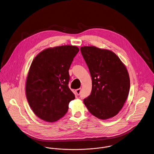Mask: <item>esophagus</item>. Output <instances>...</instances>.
I'll return each mask as SVG.
<instances>
[{"label":"esophagus","instance_id":"esophagus-1","mask_svg":"<svg viewBox=\"0 0 154 154\" xmlns=\"http://www.w3.org/2000/svg\"><path fill=\"white\" fill-rule=\"evenodd\" d=\"M75 92L77 94V95H80L81 93V89L79 88V89H77L75 90Z\"/></svg>","mask_w":154,"mask_h":154}]
</instances>
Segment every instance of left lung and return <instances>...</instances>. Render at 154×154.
<instances>
[{"instance_id":"8db88e82","label":"left lung","mask_w":154,"mask_h":154,"mask_svg":"<svg viewBox=\"0 0 154 154\" xmlns=\"http://www.w3.org/2000/svg\"><path fill=\"white\" fill-rule=\"evenodd\" d=\"M92 77L91 95L84 99L89 111L96 117L107 119L122 108L130 89L128 70L116 54L94 46L80 48Z\"/></svg>"}]
</instances>
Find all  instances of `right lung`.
<instances>
[{"label": "right lung", "mask_w": 154, "mask_h": 154, "mask_svg": "<svg viewBox=\"0 0 154 154\" xmlns=\"http://www.w3.org/2000/svg\"><path fill=\"white\" fill-rule=\"evenodd\" d=\"M79 51L76 46L47 48L33 59L28 74L26 95L37 116L52 122L65 115L75 96L69 88V70Z\"/></svg>", "instance_id": "1"}]
</instances>
